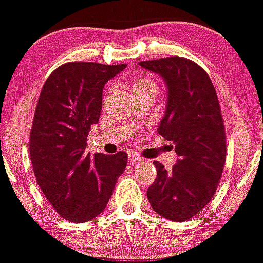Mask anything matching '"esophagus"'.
Listing matches in <instances>:
<instances>
[{
	"label": "esophagus",
	"instance_id": "obj_1",
	"mask_svg": "<svg viewBox=\"0 0 263 263\" xmlns=\"http://www.w3.org/2000/svg\"><path fill=\"white\" fill-rule=\"evenodd\" d=\"M128 161L131 163H135V162H142L143 161V158L140 156H137L136 153H129L128 155Z\"/></svg>",
	"mask_w": 263,
	"mask_h": 263
}]
</instances>
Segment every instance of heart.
I'll return each instance as SVG.
<instances>
[{
  "label": "heart",
  "mask_w": 263,
  "mask_h": 263,
  "mask_svg": "<svg viewBox=\"0 0 263 263\" xmlns=\"http://www.w3.org/2000/svg\"><path fill=\"white\" fill-rule=\"evenodd\" d=\"M157 89L156 83L152 79H148V78H138V79L134 80L132 83V90H134V93H137L142 91V90L146 89Z\"/></svg>",
  "instance_id": "1"
}]
</instances>
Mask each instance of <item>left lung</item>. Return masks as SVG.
I'll use <instances>...</instances> for the list:
<instances>
[{"mask_svg": "<svg viewBox=\"0 0 263 263\" xmlns=\"http://www.w3.org/2000/svg\"><path fill=\"white\" fill-rule=\"evenodd\" d=\"M161 75L167 85V107L158 134L174 143L177 164L168 172L159 162L147 190L151 206L172 221H185L211 200L226 159L224 120L215 87L201 66L182 57L138 63Z\"/></svg>", "mask_w": 263, "mask_h": 263, "instance_id": "1", "label": "left lung"}]
</instances>
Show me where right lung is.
Returning a JSON list of instances; mask_svg holds the SVG:
<instances>
[{
    "mask_svg": "<svg viewBox=\"0 0 263 263\" xmlns=\"http://www.w3.org/2000/svg\"><path fill=\"white\" fill-rule=\"evenodd\" d=\"M127 64L65 63L45 80L35 107L29 153L35 179L60 216L86 222L106 208L127 164V153L85 152L99 122L102 89Z\"/></svg>",
    "mask_w": 263,
    "mask_h": 263,
    "instance_id": "add662e5",
    "label": "right lung"
}]
</instances>
